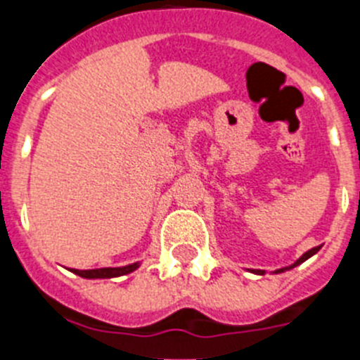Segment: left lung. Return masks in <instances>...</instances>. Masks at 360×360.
Wrapping results in <instances>:
<instances>
[{
  "label": "left lung",
  "instance_id": "obj_1",
  "mask_svg": "<svg viewBox=\"0 0 360 360\" xmlns=\"http://www.w3.org/2000/svg\"><path fill=\"white\" fill-rule=\"evenodd\" d=\"M319 249H321V245H319V247H314V249H310V250H308V252H304L303 256L299 257V259H297V262L294 263V265H290V266H285V269H279V270H276V272H278V274H279V272H285V270H290V269H294V266L301 265V263H303V262H307L308 257H311V256H314V254H316L317 250H319ZM252 272H256V274H265V270H252Z\"/></svg>",
  "mask_w": 360,
  "mask_h": 360
}]
</instances>
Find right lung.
Returning <instances> with one entry per match:
<instances>
[{"label": "right lung", "mask_w": 360, "mask_h": 360, "mask_svg": "<svg viewBox=\"0 0 360 360\" xmlns=\"http://www.w3.org/2000/svg\"><path fill=\"white\" fill-rule=\"evenodd\" d=\"M135 269H139V263H133V265L128 266H117V269H94V270H77L73 269V272L81 278H88V279H108V278H117V276H124L133 272Z\"/></svg>", "instance_id": "right-lung-1"}]
</instances>
